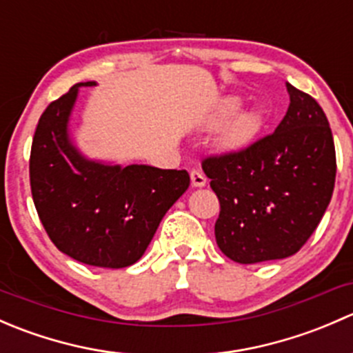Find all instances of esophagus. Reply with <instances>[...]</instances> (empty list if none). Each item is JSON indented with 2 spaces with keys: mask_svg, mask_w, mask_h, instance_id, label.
<instances>
[{
  "mask_svg": "<svg viewBox=\"0 0 353 353\" xmlns=\"http://www.w3.org/2000/svg\"><path fill=\"white\" fill-rule=\"evenodd\" d=\"M190 176H191V184H193L194 188H203L206 184V177H205V174L203 172H199V170H196V169H193L190 172Z\"/></svg>",
  "mask_w": 353,
  "mask_h": 353,
  "instance_id": "esophagus-1",
  "label": "esophagus"
}]
</instances>
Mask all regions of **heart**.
<instances>
[{
  "label": "heart",
  "instance_id": "heart-1",
  "mask_svg": "<svg viewBox=\"0 0 353 353\" xmlns=\"http://www.w3.org/2000/svg\"><path fill=\"white\" fill-rule=\"evenodd\" d=\"M241 108V101L237 97H229L223 101V104L220 105L219 112L213 117V123L222 124L227 119L234 116ZM259 124V116L256 112H243L232 121V123L227 126V130L222 134V143L225 147H236V145L244 143L249 137L256 131Z\"/></svg>",
  "mask_w": 353,
  "mask_h": 353
}]
</instances>
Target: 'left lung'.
I'll return each instance as SVG.
<instances>
[{"mask_svg": "<svg viewBox=\"0 0 353 353\" xmlns=\"http://www.w3.org/2000/svg\"><path fill=\"white\" fill-rule=\"evenodd\" d=\"M287 92L290 104L275 133L201 163L220 201L216 244L241 265L295 254L333 194L336 155L326 114L290 83Z\"/></svg>", "mask_w": 353, "mask_h": 353, "instance_id": "left-lung-1", "label": "left lung"}]
</instances>
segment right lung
<instances>
[{"label":"right lung","mask_w":353,"mask_h":353,"mask_svg":"<svg viewBox=\"0 0 353 353\" xmlns=\"http://www.w3.org/2000/svg\"><path fill=\"white\" fill-rule=\"evenodd\" d=\"M42 112L30 150V190L49 239L99 268H124L143 256L160 220L190 188L186 170L112 165L80 154L68 131L78 88Z\"/></svg>","instance_id":"add662e5"}]
</instances>
